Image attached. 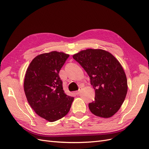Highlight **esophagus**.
I'll return each mask as SVG.
<instances>
[{"label": "esophagus", "mask_w": 149, "mask_h": 149, "mask_svg": "<svg viewBox=\"0 0 149 149\" xmlns=\"http://www.w3.org/2000/svg\"><path fill=\"white\" fill-rule=\"evenodd\" d=\"M81 88H79V91H75V94L76 95H79L80 94V92H81Z\"/></svg>", "instance_id": "1"}]
</instances>
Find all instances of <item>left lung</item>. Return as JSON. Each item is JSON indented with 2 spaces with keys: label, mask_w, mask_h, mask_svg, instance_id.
Returning a JSON list of instances; mask_svg holds the SVG:
<instances>
[{
  "label": "left lung",
  "mask_w": 149,
  "mask_h": 149,
  "mask_svg": "<svg viewBox=\"0 0 149 149\" xmlns=\"http://www.w3.org/2000/svg\"><path fill=\"white\" fill-rule=\"evenodd\" d=\"M86 71L95 89L91 112L102 118L113 116L120 109L127 93V79L117 59L108 51L87 49L73 55Z\"/></svg>",
  "instance_id": "obj_1"
}]
</instances>
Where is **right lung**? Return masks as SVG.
<instances>
[{
  "instance_id": "obj_1",
  "label": "right lung",
  "mask_w": 149,
  "mask_h": 149,
  "mask_svg": "<svg viewBox=\"0 0 149 149\" xmlns=\"http://www.w3.org/2000/svg\"><path fill=\"white\" fill-rule=\"evenodd\" d=\"M69 57L57 51L38 55L25 72L24 88L28 102L38 116L50 122L66 116L74 99L63 91L58 75Z\"/></svg>"
}]
</instances>
